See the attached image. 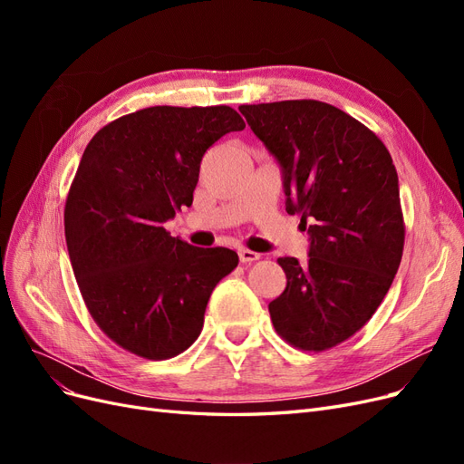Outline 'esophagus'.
Returning a JSON list of instances; mask_svg holds the SVG:
<instances>
[{
  "mask_svg": "<svg viewBox=\"0 0 464 464\" xmlns=\"http://www.w3.org/2000/svg\"><path fill=\"white\" fill-rule=\"evenodd\" d=\"M237 256H240V261H242V263H254V261H257V259L261 257L259 254H256V251L246 249V247L237 249Z\"/></svg>",
  "mask_w": 464,
  "mask_h": 464,
  "instance_id": "1",
  "label": "esophagus"
}]
</instances>
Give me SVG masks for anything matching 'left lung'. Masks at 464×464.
I'll return each instance as SVG.
<instances>
[{"mask_svg": "<svg viewBox=\"0 0 464 464\" xmlns=\"http://www.w3.org/2000/svg\"><path fill=\"white\" fill-rule=\"evenodd\" d=\"M240 111L280 164L286 213L310 234V259L278 257L286 288L269 304L283 339L321 353L372 319L395 278L404 220L387 147L346 111L319 101L244 104Z\"/></svg>", "mask_w": 464, "mask_h": 464, "instance_id": "8db88e82", "label": "left lung"}]
</instances>
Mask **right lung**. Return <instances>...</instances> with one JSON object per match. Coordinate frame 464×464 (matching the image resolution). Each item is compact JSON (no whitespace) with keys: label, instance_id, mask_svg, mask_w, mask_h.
Instances as JSON below:
<instances>
[{"label":"right lung","instance_id":"obj_1","mask_svg":"<svg viewBox=\"0 0 464 464\" xmlns=\"http://www.w3.org/2000/svg\"><path fill=\"white\" fill-rule=\"evenodd\" d=\"M246 121L230 106H150L98 131L65 201L69 259L94 323L147 360L201 334L207 302L237 266L227 247H195L164 222L191 207L203 154Z\"/></svg>","mask_w":464,"mask_h":464}]
</instances>
